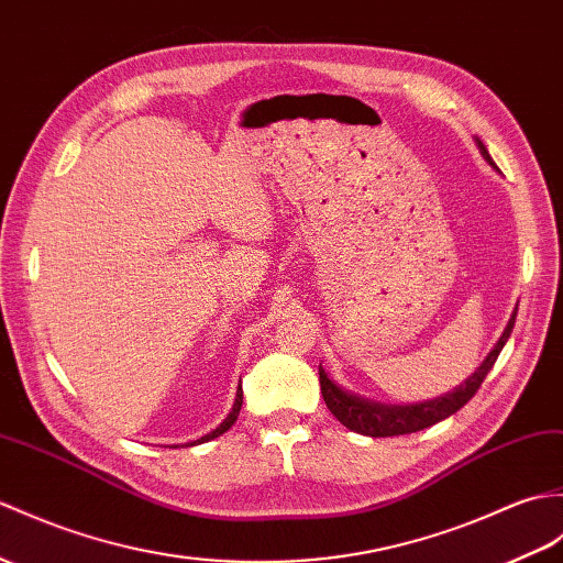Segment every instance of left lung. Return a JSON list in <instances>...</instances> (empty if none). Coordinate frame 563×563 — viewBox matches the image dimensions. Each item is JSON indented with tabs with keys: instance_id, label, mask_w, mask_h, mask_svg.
<instances>
[{
	"instance_id": "obj_1",
	"label": "left lung",
	"mask_w": 563,
	"mask_h": 563,
	"mask_svg": "<svg viewBox=\"0 0 563 563\" xmlns=\"http://www.w3.org/2000/svg\"><path fill=\"white\" fill-rule=\"evenodd\" d=\"M475 143L482 153V158H485L496 169L494 161L489 158V153L485 148V143H482L479 139H475ZM516 311H518V307L514 309L511 319H508L506 329H504L499 341H496L494 350L485 360H482L475 374L467 376L461 386H455L453 390H449V394H443L434 400H424V402L386 405V402L369 400V398L357 396V394H350V390H345L343 386H338L319 364V382H321V396L325 400V408L333 412L338 422L345 424L352 431H357V434H364V437L412 434V431H420V429H427L441 420H446V417L459 412L463 405L477 394V388L482 386V382H485V376L494 367L496 357H499V352L504 350L508 335H511V331H514Z\"/></svg>"
}]
</instances>
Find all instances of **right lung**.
I'll return each mask as SVG.
<instances>
[{"label":"right lung","mask_w":563,"mask_h":563,"mask_svg":"<svg viewBox=\"0 0 563 563\" xmlns=\"http://www.w3.org/2000/svg\"><path fill=\"white\" fill-rule=\"evenodd\" d=\"M240 410H242V386H238V396H234V405H232V410H230V415L225 417V420H222L213 431H208L206 437H201V439H196V441H191L189 446H196V443H203V441H211V439H216V437H220V434H225V431L238 422V415H240ZM177 449V446H175Z\"/></svg>","instance_id":"1"}]
</instances>
